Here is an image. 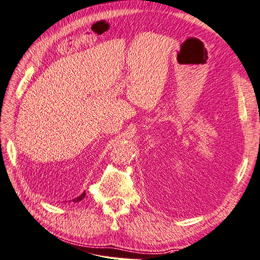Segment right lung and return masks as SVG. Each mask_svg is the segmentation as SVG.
<instances>
[{"instance_id":"right-lung-1","label":"right lung","mask_w":260,"mask_h":260,"mask_svg":"<svg viewBox=\"0 0 260 260\" xmlns=\"http://www.w3.org/2000/svg\"><path fill=\"white\" fill-rule=\"evenodd\" d=\"M84 197H85V191H84V192H82V195H80L79 197H76V198H74V200H73V202H80V201H82Z\"/></svg>"}]
</instances>
